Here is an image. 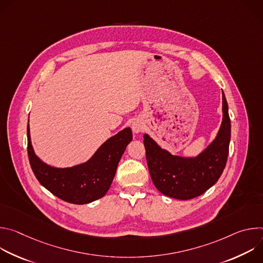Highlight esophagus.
<instances>
[{
	"instance_id": "obj_1",
	"label": "esophagus",
	"mask_w": 263,
	"mask_h": 263,
	"mask_svg": "<svg viewBox=\"0 0 263 263\" xmlns=\"http://www.w3.org/2000/svg\"><path fill=\"white\" fill-rule=\"evenodd\" d=\"M132 130H133V132L134 133H139V132H141L142 130H143V124L140 122V121H135V122H133V124H132Z\"/></svg>"
}]
</instances>
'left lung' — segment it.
Masks as SVG:
<instances>
[{"mask_svg":"<svg viewBox=\"0 0 263 263\" xmlns=\"http://www.w3.org/2000/svg\"><path fill=\"white\" fill-rule=\"evenodd\" d=\"M143 144L149 175L156 189L170 198L191 200L207 192L226 166L231 138L227 100L222 91V122L215 139L196 157L172 155L147 134Z\"/></svg>","mask_w":263,"mask_h":263,"instance_id":"1","label":"left lung"}]
</instances>
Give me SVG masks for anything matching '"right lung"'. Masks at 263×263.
<instances>
[{
	"mask_svg": "<svg viewBox=\"0 0 263 263\" xmlns=\"http://www.w3.org/2000/svg\"><path fill=\"white\" fill-rule=\"evenodd\" d=\"M27 137L29 161L37 180L57 198L67 203L81 205L106 195L122 155L132 140V131L130 128L122 130L107 139L88 161L65 168L50 166L35 155L31 144L29 124Z\"/></svg>",
	"mask_w": 263,
	"mask_h": 263,
	"instance_id": "obj_1",
	"label": "right lung"
}]
</instances>
